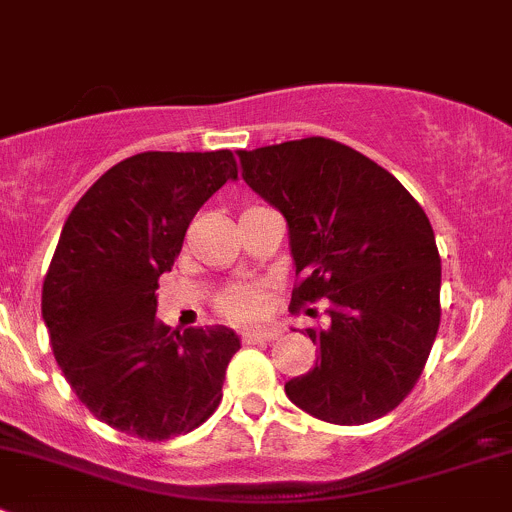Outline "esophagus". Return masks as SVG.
Segmentation results:
<instances>
[{
	"label": "esophagus",
	"mask_w": 512,
	"mask_h": 512,
	"mask_svg": "<svg viewBox=\"0 0 512 512\" xmlns=\"http://www.w3.org/2000/svg\"><path fill=\"white\" fill-rule=\"evenodd\" d=\"M282 332L275 327H267V329H247V332H242V342L245 344H255V342H275V339H280Z\"/></svg>",
	"instance_id": "1"
}]
</instances>
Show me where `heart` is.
<instances>
[{
  "mask_svg": "<svg viewBox=\"0 0 512 512\" xmlns=\"http://www.w3.org/2000/svg\"><path fill=\"white\" fill-rule=\"evenodd\" d=\"M262 292L257 287H232L220 297V312L230 319H250L260 312Z\"/></svg>",
  "mask_w": 512,
  "mask_h": 512,
  "instance_id": "obj_1",
  "label": "heart"
}]
</instances>
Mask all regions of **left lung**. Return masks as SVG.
<instances>
[{
    "instance_id": "obj_1",
    "label": "left lung",
    "mask_w": 512,
    "mask_h": 512,
    "mask_svg": "<svg viewBox=\"0 0 512 512\" xmlns=\"http://www.w3.org/2000/svg\"><path fill=\"white\" fill-rule=\"evenodd\" d=\"M237 156L245 183L287 220L292 309L329 299L327 322L307 329L317 364L287 381L289 401L337 426L394 411L441 324V257L423 208L389 170L332 138Z\"/></svg>"
}]
</instances>
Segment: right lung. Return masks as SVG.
<instances>
[{"instance_id": "right-lung-1", "label": "right lung", "mask_w": 512, "mask_h": 512, "mask_svg": "<svg viewBox=\"0 0 512 512\" xmlns=\"http://www.w3.org/2000/svg\"><path fill=\"white\" fill-rule=\"evenodd\" d=\"M237 178L230 151H148L113 165L76 203L41 289L56 364L98 421L165 441L208 421L240 339L227 327L156 319L170 272L205 200Z\"/></svg>"}]
</instances>
